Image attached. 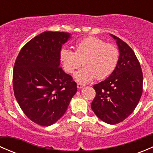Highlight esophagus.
<instances>
[{
  "instance_id": "1",
  "label": "esophagus",
  "mask_w": 153,
  "mask_h": 153,
  "mask_svg": "<svg viewBox=\"0 0 153 153\" xmlns=\"http://www.w3.org/2000/svg\"><path fill=\"white\" fill-rule=\"evenodd\" d=\"M85 86L84 84H81V83H78V84H77V86H78V89H81V88H83L84 86Z\"/></svg>"
}]
</instances>
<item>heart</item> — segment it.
I'll list each match as a JSON object with an SVG mask.
<instances>
[{"mask_svg":"<svg viewBox=\"0 0 153 153\" xmlns=\"http://www.w3.org/2000/svg\"><path fill=\"white\" fill-rule=\"evenodd\" d=\"M119 56L116 46L93 36L86 37L77 43L75 52L67 48L60 52L63 67L68 73H73L83 62L84 67L75 74V79L80 82L107 78L116 68Z\"/></svg>","mask_w":153,"mask_h":153,"instance_id":"heart-1","label":"heart"}]
</instances>
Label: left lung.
<instances>
[{
	"label": "left lung",
	"instance_id": "8db88e82",
	"mask_svg": "<svg viewBox=\"0 0 153 153\" xmlns=\"http://www.w3.org/2000/svg\"><path fill=\"white\" fill-rule=\"evenodd\" d=\"M112 37L119 48L118 64L106 80L93 86L96 94L91 108L101 121L116 124L138 105L143 92V73L134 51L119 38Z\"/></svg>",
	"mask_w": 153,
	"mask_h": 153
}]
</instances>
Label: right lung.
<instances>
[{"label": "right lung", "instance_id": "add662e5", "mask_svg": "<svg viewBox=\"0 0 153 153\" xmlns=\"http://www.w3.org/2000/svg\"><path fill=\"white\" fill-rule=\"evenodd\" d=\"M69 34L44 32L20 51L13 68L12 84L20 107L34 123L49 126L67 111L77 84L60 67L61 46Z\"/></svg>", "mask_w": 153, "mask_h": 153}]
</instances>
